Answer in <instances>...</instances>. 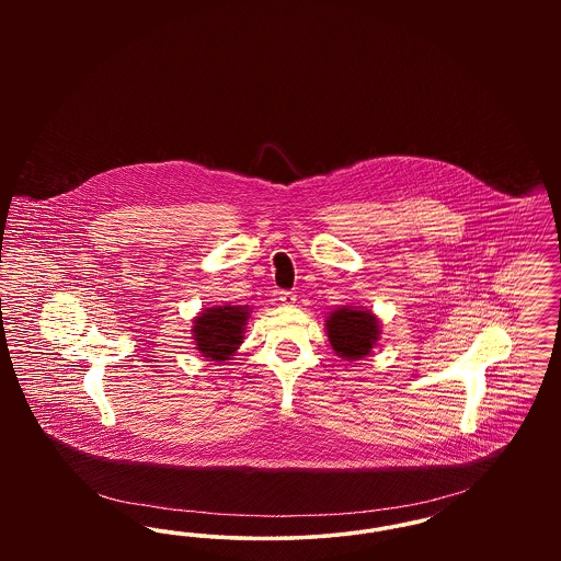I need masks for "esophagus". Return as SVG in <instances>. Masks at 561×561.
<instances>
[{
  "mask_svg": "<svg viewBox=\"0 0 561 561\" xmlns=\"http://www.w3.org/2000/svg\"><path fill=\"white\" fill-rule=\"evenodd\" d=\"M279 296V300L284 302V305H294L296 302V294L288 293V290H282V293H277Z\"/></svg>",
  "mask_w": 561,
  "mask_h": 561,
  "instance_id": "34e87169",
  "label": "esophagus"
}]
</instances>
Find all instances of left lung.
Wrapping results in <instances>:
<instances>
[{
  "label": "left lung",
  "mask_w": 561,
  "mask_h": 561,
  "mask_svg": "<svg viewBox=\"0 0 561 561\" xmlns=\"http://www.w3.org/2000/svg\"><path fill=\"white\" fill-rule=\"evenodd\" d=\"M328 341L343 359H362L378 343L380 321L368 309L339 307L325 320Z\"/></svg>",
  "instance_id": "1"
}]
</instances>
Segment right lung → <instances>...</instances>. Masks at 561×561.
<instances>
[{"mask_svg": "<svg viewBox=\"0 0 561 561\" xmlns=\"http://www.w3.org/2000/svg\"><path fill=\"white\" fill-rule=\"evenodd\" d=\"M248 318V305H225L204 309L193 320L191 328L195 348L214 362L229 359L240 348Z\"/></svg>", "mask_w": 561, "mask_h": 561, "instance_id": "obj_1", "label": "right lung"}]
</instances>
